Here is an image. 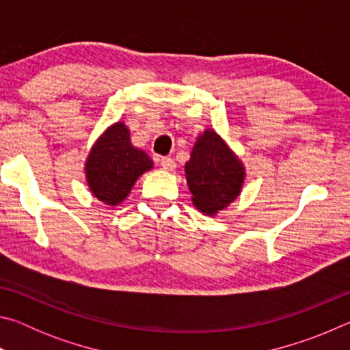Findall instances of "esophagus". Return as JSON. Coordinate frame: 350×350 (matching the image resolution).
<instances>
[{"instance_id":"esophagus-1","label":"esophagus","mask_w":350,"mask_h":350,"mask_svg":"<svg viewBox=\"0 0 350 350\" xmlns=\"http://www.w3.org/2000/svg\"><path fill=\"white\" fill-rule=\"evenodd\" d=\"M161 165H162L163 170L171 171V170H174L176 162H174V159H171V157H162L161 159Z\"/></svg>"}]
</instances>
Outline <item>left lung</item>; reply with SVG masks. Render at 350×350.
<instances>
[{
	"mask_svg": "<svg viewBox=\"0 0 350 350\" xmlns=\"http://www.w3.org/2000/svg\"><path fill=\"white\" fill-rule=\"evenodd\" d=\"M185 173L194 205L208 215L238 198L244 182V168L215 131L198 139Z\"/></svg>",
	"mask_w": 350,
	"mask_h": 350,
	"instance_id": "8db88e82",
	"label": "left lung"
}]
</instances>
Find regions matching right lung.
I'll list each match as a JSON object with an SVG mask.
<instances>
[{
  "instance_id": "1",
  "label": "right lung",
  "mask_w": 350,
  "mask_h": 350,
  "mask_svg": "<svg viewBox=\"0 0 350 350\" xmlns=\"http://www.w3.org/2000/svg\"><path fill=\"white\" fill-rule=\"evenodd\" d=\"M151 168V159L129 142L128 128L116 123L94 145L86 162V179L94 196L117 205L128 196L137 177Z\"/></svg>"
}]
</instances>
